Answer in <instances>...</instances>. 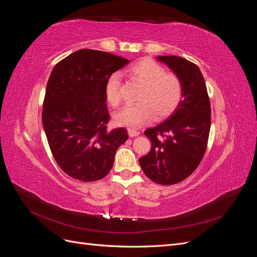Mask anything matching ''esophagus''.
I'll use <instances>...</instances> for the list:
<instances>
[{"label": "esophagus", "mask_w": 257, "mask_h": 257, "mask_svg": "<svg viewBox=\"0 0 257 257\" xmlns=\"http://www.w3.org/2000/svg\"><path fill=\"white\" fill-rule=\"evenodd\" d=\"M127 133H128L130 137H136V136L139 135V132L136 131V130H133V128H128Z\"/></svg>", "instance_id": "obj_1"}]
</instances>
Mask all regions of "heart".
Listing matches in <instances>:
<instances>
[{"mask_svg":"<svg viewBox=\"0 0 257 257\" xmlns=\"http://www.w3.org/2000/svg\"><path fill=\"white\" fill-rule=\"evenodd\" d=\"M132 80L142 84L137 95L138 103L124 106L116 111L113 120L116 125L139 127L155 116L166 118L174 112L182 98L183 87L180 78L175 74L166 73L165 68L151 59H142L126 69ZM120 76L112 74L105 83L107 103L116 107L121 102Z\"/></svg>","mask_w":257,"mask_h":257,"instance_id":"b5f03b06","label":"heart"}]
</instances>
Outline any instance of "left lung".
I'll list each match as a JSON object with an SVG mask.
<instances>
[{
  "mask_svg": "<svg viewBox=\"0 0 257 257\" xmlns=\"http://www.w3.org/2000/svg\"><path fill=\"white\" fill-rule=\"evenodd\" d=\"M180 78L182 99L157 126L145 131L151 150L139 159L145 175L155 183L175 184L188 178L203 159L211 123V109L199 67L181 57H157Z\"/></svg>",
  "mask_w": 257,
  "mask_h": 257,
  "instance_id": "obj_1",
  "label": "left lung"
}]
</instances>
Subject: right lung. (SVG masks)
I'll return each mask as SVG.
<instances>
[{
  "mask_svg": "<svg viewBox=\"0 0 257 257\" xmlns=\"http://www.w3.org/2000/svg\"><path fill=\"white\" fill-rule=\"evenodd\" d=\"M114 54L80 49L53 67L46 87L43 126L54 160L65 174L90 182L112 168L125 128L107 130L108 77L128 63Z\"/></svg>",
  "mask_w": 257,
  "mask_h": 257,
  "instance_id": "right-lung-1",
  "label": "right lung"
}]
</instances>
